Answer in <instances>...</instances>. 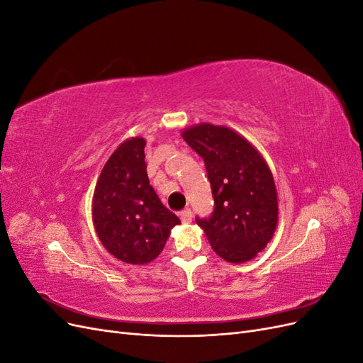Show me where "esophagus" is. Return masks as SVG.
Returning a JSON list of instances; mask_svg holds the SVG:
<instances>
[{
    "label": "esophagus",
    "instance_id": "1",
    "mask_svg": "<svg viewBox=\"0 0 363 363\" xmlns=\"http://www.w3.org/2000/svg\"><path fill=\"white\" fill-rule=\"evenodd\" d=\"M179 216H180V219H182V223L189 224V223L192 221V211H191L189 207H186L184 211H182V212L179 213Z\"/></svg>",
    "mask_w": 363,
    "mask_h": 363
}]
</instances>
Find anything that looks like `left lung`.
Wrapping results in <instances>:
<instances>
[{"label":"left lung","mask_w":363,"mask_h":363,"mask_svg":"<svg viewBox=\"0 0 363 363\" xmlns=\"http://www.w3.org/2000/svg\"><path fill=\"white\" fill-rule=\"evenodd\" d=\"M182 136L203 157L213 195L212 215L196 216V224L224 260H251L277 227V191L268 164L247 139L227 127L200 124Z\"/></svg>","instance_id":"1"}]
</instances>
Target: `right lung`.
<instances>
[{
	"label": "right lung",
	"mask_w": 363,
	"mask_h": 363,
	"mask_svg": "<svg viewBox=\"0 0 363 363\" xmlns=\"http://www.w3.org/2000/svg\"><path fill=\"white\" fill-rule=\"evenodd\" d=\"M145 140L123 142L107 160L95 186L94 225L106 250L131 265L155 260L180 219L150 184Z\"/></svg>",
	"instance_id": "right-lung-1"
}]
</instances>
